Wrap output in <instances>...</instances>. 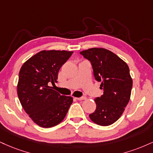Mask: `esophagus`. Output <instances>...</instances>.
<instances>
[{
    "mask_svg": "<svg viewBox=\"0 0 153 153\" xmlns=\"http://www.w3.org/2000/svg\"><path fill=\"white\" fill-rule=\"evenodd\" d=\"M86 98H87V97H76V99L78 100H86Z\"/></svg>",
    "mask_w": 153,
    "mask_h": 153,
    "instance_id": "34e87169",
    "label": "esophagus"
}]
</instances>
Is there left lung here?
Segmentation results:
<instances>
[{
	"mask_svg": "<svg viewBox=\"0 0 153 153\" xmlns=\"http://www.w3.org/2000/svg\"><path fill=\"white\" fill-rule=\"evenodd\" d=\"M80 54L91 62L95 80L101 82L103 94L96 97V109L90 114L93 123L108 126L122 115L130 98L132 80L128 65L117 55L102 48L82 51Z\"/></svg>",
	"mask_w": 153,
	"mask_h": 153,
	"instance_id": "1",
	"label": "left lung"
}]
</instances>
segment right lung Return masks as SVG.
I'll use <instances>...</instances> for the list:
<instances>
[{
  "mask_svg": "<svg viewBox=\"0 0 153 153\" xmlns=\"http://www.w3.org/2000/svg\"><path fill=\"white\" fill-rule=\"evenodd\" d=\"M73 53L42 51L24 62L20 70L18 98L29 117L42 128L61 123L73 102V97L60 95L48 85L57 82L59 70Z\"/></svg>",
  "mask_w": 153,
  "mask_h": 153,
  "instance_id": "right-lung-1",
  "label": "right lung"
}]
</instances>
